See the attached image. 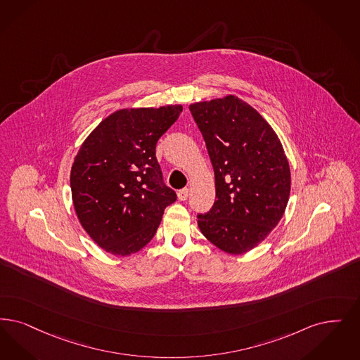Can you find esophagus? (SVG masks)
Here are the masks:
<instances>
[{
  "mask_svg": "<svg viewBox=\"0 0 360 360\" xmlns=\"http://www.w3.org/2000/svg\"><path fill=\"white\" fill-rule=\"evenodd\" d=\"M187 197H188V188H181L179 191H178V198L181 200V201H186Z\"/></svg>",
  "mask_w": 360,
  "mask_h": 360,
  "instance_id": "1",
  "label": "esophagus"
}]
</instances>
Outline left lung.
I'll use <instances>...</instances> for the list:
<instances>
[{"label": "left lung", "instance_id": "8db88e82", "mask_svg": "<svg viewBox=\"0 0 360 360\" xmlns=\"http://www.w3.org/2000/svg\"><path fill=\"white\" fill-rule=\"evenodd\" d=\"M214 169L216 202L198 214L202 234L219 249H253L287 207L290 172L272 127L245 101L225 99L188 107Z\"/></svg>", "mask_w": 360, "mask_h": 360}]
</instances>
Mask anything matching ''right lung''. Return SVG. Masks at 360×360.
<instances>
[{"label":"right lung","instance_id":"obj_1","mask_svg":"<svg viewBox=\"0 0 360 360\" xmlns=\"http://www.w3.org/2000/svg\"><path fill=\"white\" fill-rule=\"evenodd\" d=\"M182 105L120 110L82 144L71 170L76 214L89 237L117 256L148 244L176 193L163 181L155 146Z\"/></svg>","mask_w":360,"mask_h":360}]
</instances>
